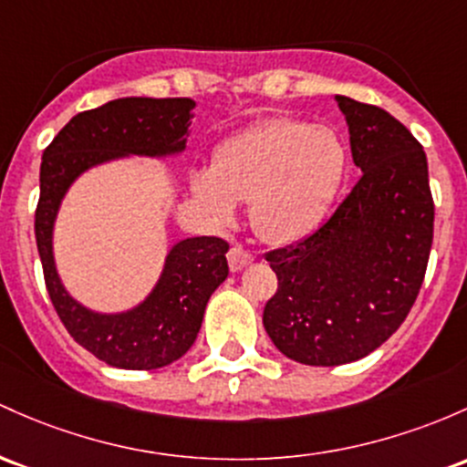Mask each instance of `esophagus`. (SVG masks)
<instances>
[{
	"mask_svg": "<svg viewBox=\"0 0 467 467\" xmlns=\"http://www.w3.org/2000/svg\"><path fill=\"white\" fill-rule=\"evenodd\" d=\"M253 253H248V250L244 248V245H233V248L228 250V265L233 273H239V270H244L245 265L253 264Z\"/></svg>",
	"mask_w": 467,
	"mask_h": 467,
	"instance_id": "1",
	"label": "esophagus"
}]
</instances>
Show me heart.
<instances>
[{
	"instance_id": "heart-1",
	"label": "heart",
	"mask_w": 467,
	"mask_h": 467,
	"mask_svg": "<svg viewBox=\"0 0 467 467\" xmlns=\"http://www.w3.org/2000/svg\"><path fill=\"white\" fill-rule=\"evenodd\" d=\"M348 152L332 128L270 117L214 152L213 171L192 175V192L214 222H230L237 202L265 242L310 234L339 192Z\"/></svg>"
}]
</instances>
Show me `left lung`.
Returning a JSON list of instances; mask_svg holds the SVG:
<instances>
[{"instance_id": "obj_1", "label": "left lung", "mask_w": 467, "mask_h": 467, "mask_svg": "<svg viewBox=\"0 0 467 467\" xmlns=\"http://www.w3.org/2000/svg\"><path fill=\"white\" fill-rule=\"evenodd\" d=\"M361 177L315 233L265 254L276 292L268 337L292 361L341 366L370 355L406 321L434 233L428 159L390 112L337 95Z\"/></svg>"}]
</instances>
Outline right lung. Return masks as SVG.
I'll list each match as a JSON object with an SVG mask.
<instances>
[{
    "label": "right lung",
    "instance_id": "right-lung-1",
    "mask_svg": "<svg viewBox=\"0 0 467 467\" xmlns=\"http://www.w3.org/2000/svg\"><path fill=\"white\" fill-rule=\"evenodd\" d=\"M192 109L188 97H124L75 115L44 150L35 239L46 290L70 337L112 368L155 370L191 350L210 295L228 276V244L219 237L183 239L172 245L157 285L137 308L99 315L75 301L61 284L53 257L55 217L70 183L88 168L126 155L182 152Z\"/></svg>",
    "mask_w": 467,
    "mask_h": 467
}]
</instances>
